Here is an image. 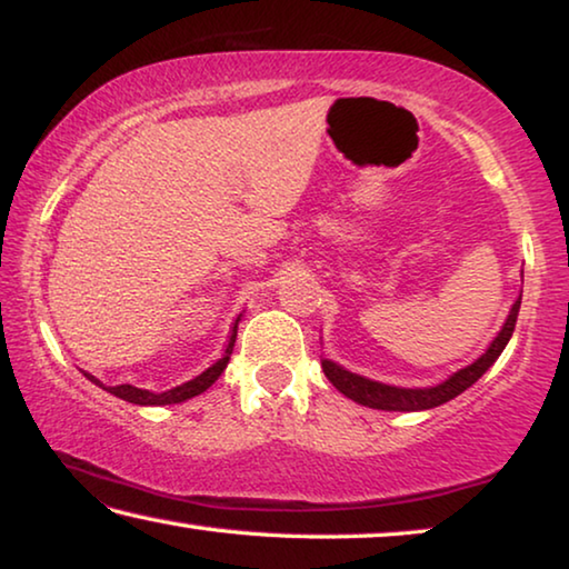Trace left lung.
I'll return each mask as SVG.
<instances>
[{
    "label": "left lung",
    "instance_id": "8db88e82",
    "mask_svg": "<svg viewBox=\"0 0 569 569\" xmlns=\"http://www.w3.org/2000/svg\"><path fill=\"white\" fill-rule=\"evenodd\" d=\"M519 308H521V295L519 300L513 302V308L506 318L503 328L498 330V336L491 340V346L486 348V353L473 361L466 369H460L445 379L437 387H425V389H405V387H391V383H381L373 379H366L361 373H353L338 366L330 358H322V371H326L328 381L340 391V395L353 399L356 405L371 407V409H383V412H422V409H432L440 407L445 401L456 399L462 395L468 387L483 376L491 366L496 363V358L503 353L506 343L511 340L513 328H517V318H519Z\"/></svg>",
    "mask_w": 569,
    "mask_h": 569
}]
</instances>
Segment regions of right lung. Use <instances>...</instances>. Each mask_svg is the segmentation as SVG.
<instances>
[{
  "instance_id": "right-lung-1",
  "label": "right lung",
  "mask_w": 569,
  "mask_h": 569,
  "mask_svg": "<svg viewBox=\"0 0 569 569\" xmlns=\"http://www.w3.org/2000/svg\"><path fill=\"white\" fill-rule=\"evenodd\" d=\"M239 320L241 315L236 318L233 322V333L229 338V346H226V353L223 358H218V361L213 366H208V369L203 373H198L196 379H190L186 383H180V387H172L168 391H150V389H139V387H132V383H121V387H103V383L96 379V376L86 373L93 383H99L101 389H107L109 395L124 399V401H132V405H139V407H162V405H180V401L186 399H193L198 395H203V391L211 387V383L218 379V376L223 373L226 366H229V358L233 353V343H236V328H239Z\"/></svg>"
}]
</instances>
